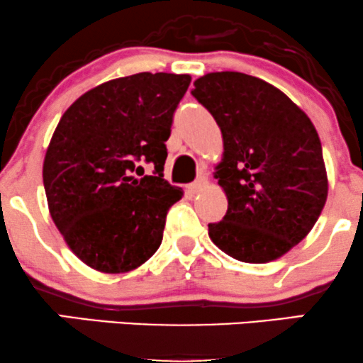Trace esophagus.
<instances>
[{"instance_id":"1","label":"esophagus","mask_w":363,"mask_h":363,"mask_svg":"<svg viewBox=\"0 0 363 363\" xmlns=\"http://www.w3.org/2000/svg\"><path fill=\"white\" fill-rule=\"evenodd\" d=\"M206 179H198V181H194L193 184H189V191L193 194H196V193H199V191H203L206 187Z\"/></svg>"}]
</instances>
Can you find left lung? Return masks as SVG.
<instances>
[{"label": "left lung", "mask_w": 363, "mask_h": 363, "mask_svg": "<svg viewBox=\"0 0 363 363\" xmlns=\"http://www.w3.org/2000/svg\"><path fill=\"white\" fill-rule=\"evenodd\" d=\"M191 94L223 138L213 176L228 208L222 222L208 223V235L237 261L278 259L309 234L326 205L328 174L314 124L281 90L251 74L208 73Z\"/></svg>", "instance_id": "obj_1"}]
</instances>
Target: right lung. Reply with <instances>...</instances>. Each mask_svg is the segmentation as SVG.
Returning a JSON list of instances; mask_svg holds the SVG:
<instances>
[{
  "instance_id": "right-lung-1",
  "label": "right lung",
  "mask_w": 363,
  "mask_h": 363,
  "mask_svg": "<svg viewBox=\"0 0 363 363\" xmlns=\"http://www.w3.org/2000/svg\"><path fill=\"white\" fill-rule=\"evenodd\" d=\"M189 74L136 73L78 97L57 123L44 157L49 213L78 259L101 273H128L160 247L181 187L164 179L165 141ZM153 177L136 179L140 164Z\"/></svg>"
}]
</instances>
